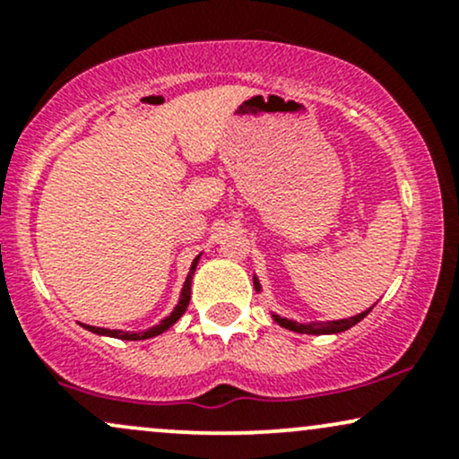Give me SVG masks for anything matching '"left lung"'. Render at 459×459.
<instances>
[{
  "label": "left lung",
  "mask_w": 459,
  "mask_h": 459,
  "mask_svg": "<svg viewBox=\"0 0 459 459\" xmlns=\"http://www.w3.org/2000/svg\"><path fill=\"white\" fill-rule=\"evenodd\" d=\"M255 289L256 291H261V284H259V281H256V276H255ZM368 313H371V308L365 310V313H360V315H354V317H350V319L328 321V324H298V321L284 319V317H281V315H272V317L278 325H282V328H287V330L299 332V334H336V332L350 330L351 325L358 324V321L365 319Z\"/></svg>",
  "instance_id": "left-lung-1"
}]
</instances>
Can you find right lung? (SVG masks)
<instances>
[{"instance_id":"add662e5","label":"right lung","mask_w":459,"mask_h":459,"mask_svg":"<svg viewBox=\"0 0 459 459\" xmlns=\"http://www.w3.org/2000/svg\"><path fill=\"white\" fill-rule=\"evenodd\" d=\"M198 259L200 255L194 259L192 267H189V273L186 278V284H183L181 289V298H178V304L172 310L170 315H168L166 319H161L160 324L152 325V328L144 330V332H125V330H108V328H97V325H86L82 324L83 328L94 332V334H101V336H112V339H123V341H144V339H151V336H157L161 334V332H166L168 328H172V325L177 324L178 319H181V315L187 310V304H189V298H192V278H194V272H196V265H198Z\"/></svg>"}]
</instances>
